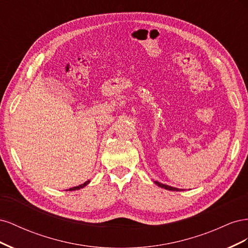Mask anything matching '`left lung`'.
I'll use <instances>...</instances> for the list:
<instances>
[{
  "instance_id": "1",
  "label": "left lung",
  "mask_w": 248,
  "mask_h": 248,
  "mask_svg": "<svg viewBox=\"0 0 248 248\" xmlns=\"http://www.w3.org/2000/svg\"><path fill=\"white\" fill-rule=\"evenodd\" d=\"M154 183L157 185V186H159V187H161V188H164V189H168V190H172V191H182L181 189H179V188H176V187H171V186H169V185H166V184H162V183H160V182H158V181H154Z\"/></svg>"
}]
</instances>
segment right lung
I'll return each instance as SVG.
<instances>
[{
	"label": "right lung",
	"instance_id": "right-lung-1",
	"mask_svg": "<svg viewBox=\"0 0 248 248\" xmlns=\"http://www.w3.org/2000/svg\"><path fill=\"white\" fill-rule=\"evenodd\" d=\"M89 183H90V180H89V181H86L84 184H80V185H78V186L72 187V188H69L68 190H69V191H72V190H78V189H80V188H84V187L87 186Z\"/></svg>",
	"mask_w": 248,
	"mask_h": 248
}]
</instances>
